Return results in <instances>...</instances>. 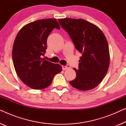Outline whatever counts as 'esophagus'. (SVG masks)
<instances>
[{"label": "esophagus", "instance_id": "34e87169", "mask_svg": "<svg viewBox=\"0 0 126 126\" xmlns=\"http://www.w3.org/2000/svg\"><path fill=\"white\" fill-rule=\"evenodd\" d=\"M62 68H63V70H66V69H69L70 68V66L69 65H67L66 66H62Z\"/></svg>", "mask_w": 126, "mask_h": 126}]
</instances>
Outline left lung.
I'll list each match as a JSON object with an SVG mask.
<instances>
[{
  "label": "left lung",
  "instance_id": "left-lung-1",
  "mask_svg": "<svg viewBox=\"0 0 126 126\" xmlns=\"http://www.w3.org/2000/svg\"><path fill=\"white\" fill-rule=\"evenodd\" d=\"M61 27L69 34L75 48L82 54L76 77L69 83L81 91L94 89L102 81L110 66L107 39L97 26L82 19H59Z\"/></svg>",
  "mask_w": 126,
  "mask_h": 126
}]
</instances>
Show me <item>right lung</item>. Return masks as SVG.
<instances>
[{
	"instance_id": "1",
	"label": "right lung",
	"mask_w": 126,
	"mask_h": 126,
	"mask_svg": "<svg viewBox=\"0 0 126 126\" xmlns=\"http://www.w3.org/2000/svg\"><path fill=\"white\" fill-rule=\"evenodd\" d=\"M54 28L60 29L56 19H39L24 26L18 32L13 47L14 66L18 77L31 88L49 87L62 66L45 60L48 36Z\"/></svg>"
}]
</instances>
